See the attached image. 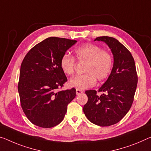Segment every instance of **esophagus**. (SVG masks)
<instances>
[{"label":"esophagus","mask_w":151,"mask_h":151,"mask_svg":"<svg viewBox=\"0 0 151 151\" xmlns=\"http://www.w3.org/2000/svg\"><path fill=\"white\" fill-rule=\"evenodd\" d=\"M82 93H83V91H82V90H78V89H76V94H77V95H79V94H82Z\"/></svg>","instance_id":"obj_1"}]
</instances>
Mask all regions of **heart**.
<instances>
[{
  "label": "heart",
  "mask_w": 151,
  "mask_h": 151,
  "mask_svg": "<svg viewBox=\"0 0 151 151\" xmlns=\"http://www.w3.org/2000/svg\"><path fill=\"white\" fill-rule=\"evenodd\" d=\"M78 61H85L82 75L76 76L71 79L69 86L78 90H85L92 87L96 83V78L103 80L109 75L113 66V59L108 52L103 50L100 46L93 44H86L74 50ZM63 72L72 76L75 69V59L69 55H64L60 61Z\"/></svg>",
  "instance_id": "1"
}]
</instances>
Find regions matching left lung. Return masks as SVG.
<instances>
[{
  "mask_svg": "<svg viewBox=\"0 0 151 151\" xmlns=\"http://www.w3.org/2000/svg\"><path fill=\"white\" fill-rule=\"evenodd\" d=\"M96 40L105 42L111 49L113 66L108 79L99 89L103 94L99 96L94 90L85 92L88 99L83 111L92 124L109 126L119 122L131 108L138 76L132 54L117 39L101 36Z\"/></svg>",
  "mask_w": 151,
  "mask_h": 151,
  "instance_id": "left-lung-1",
  "label": "left lung"
}]
</instances>
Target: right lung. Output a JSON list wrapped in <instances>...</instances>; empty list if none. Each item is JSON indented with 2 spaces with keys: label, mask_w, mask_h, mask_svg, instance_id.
Here are the masks:
<instances>
[{
  "label": "right lung",
  "mask_w": 151,
  "mask_h": 151,
  "mask_svg": "<svg viewBox=\"0 0 151 151\" xmlns=\"http://www.w3.org/2000/svg\"><path fill=\"white\" fill-rule=\"evenodd\" d=\"M76 40L50 37L34 46L21 65L18 83L21 105L32 124L49 128L64 119L75 88L58 91L68 81L60 67L61 57Z\"/></svg>",
  "instance_id": "obj_1"
}]
</instances>
